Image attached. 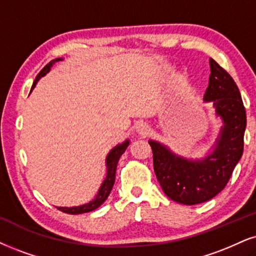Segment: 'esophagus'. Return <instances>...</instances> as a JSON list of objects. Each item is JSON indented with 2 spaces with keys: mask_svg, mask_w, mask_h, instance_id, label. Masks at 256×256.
<instances>
[{
  "mask_svg": "<svg viewBox=\"0 0 256 256\" xmlns=\"http://www.w3.org/2000/svg\"><path fill=\"white\" fill-rule=\"evenodd\" d=\"M136 132L140 135H142V136H146L148 132H150V127H148V124H146V123H140V124H138Z\"/></svg>",
  "mask_w": 256,
  "mask_h": 256,
  "instance_id": "1",
  "label": "esophagus"
}]
</instances>
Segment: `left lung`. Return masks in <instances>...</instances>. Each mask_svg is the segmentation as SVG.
Returning a JSON list of instances; mask_svg holds the SVG:
<instances>
[{
    "label": "left lung",
    "instance_id": "8db88e82",
    "mask_svg": "<svg viewBox=\"0 0 256 256\" xmlns=\"http://www.w3.org/2000/svg\"><path fill=\"white\" fill-rule=\"evenodd\" d=\"M209 85L205 102H212L223 121L212 152L202 159H185L168 147L150 140L153 166L162 191L176 203L200 204L218 194L228 184L244 153L246 109L238 85L228 72L210 59Z\"/></svg>",
    "mask_w": 256,
    "mask_h": 256
}]
</instances>
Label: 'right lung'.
<instances>
[{"label":"right lung","mask_w":256,"mask_h":256,"mask_svg":"<svg viewBox=\"0 0 256 256\" xmlns=\"http://www.w3.org/2000/svg\"><path fill=\"white\" fill-rule=\"evenodd\" d=\"M59 60H62V58H56V59H54V60L50 62L48 64H47L45 68H44L42 70L39 72V74L36 76L33 85H32V90L36 88L38 80H39L41 77H44L47 72L51 70V68L54 62H59ZM128 144H129V140H126L123 144H120L116 147H114L112 150L109 152L108 156H106V179L103 180L102 185H100L98 194H97V196L94 198L92 200L89 202V203L84 204V205H80V206H72V208L56 206V208H58L60 211H62V212L70 214V215H78V214L90 212V211L96 210L97 208L100 206V205L106 202V198H108V196L110 194V192H112V190L114 182H115V173H116V167H118V162L120 158H121L122 154L124 153V150H127Z\"/></svg>","instance_id":"1"}]
</instances>
